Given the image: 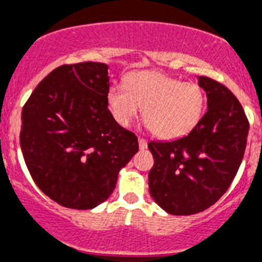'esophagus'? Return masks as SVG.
Instances as JSON below:
<instances>
[{
	"label": "esophagus",
	"mask_w": 262,
	"mask_h": 262,
	"mask_svg": "<svg viewBox=\"0 0 262 262\" xmlns=\"http://www.w3.org/2000/svg\"><path fill=\"white\" fill-rule=\"evenodd\" d=\"M138 145H140V148L141 150H145L146 147H147V141L145 140V138H138Z\"/></svg>",
	"instance_id": "1"
}]
</instances>
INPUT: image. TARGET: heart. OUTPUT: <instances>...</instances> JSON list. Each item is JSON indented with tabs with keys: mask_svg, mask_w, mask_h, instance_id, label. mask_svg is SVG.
Masks as SVG:
<instances>
[{
	"mask_svg": "<svg viewBox=\"0 0 262 262\" xmlns=\"http://www.w3.org/2000/svg\"><path fill=\"white\" fill-rule=\"evenodd\" d=\"M114 119L128 126L140 108L148 129L163 140L179 138L197 126L206 108L201 84L183 82L160 72H133L124 84H114L107 94Z\"/></svg>",
	"mask_w": 262,
	"mask_h": 262,
	"instance_id": "obj_1",
	"label": "heart"
}]
</instances>
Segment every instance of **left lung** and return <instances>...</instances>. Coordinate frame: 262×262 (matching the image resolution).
<instances>
[{
  "label": "left lung",
  "instance_id": "obj_1",
  "mask_svg": "<svg viewBox=\"0 0 262 262\" xmlns=\"http://www.w3.org/2000/svg\"><path fill=\"white\" fill-rule=\"evenodd\" d=\"M207 111L188 136L150 142L154 166L148 189L154 201L173 215L200 213L230 188L242 163L249 122L236 96L222 83L200 77Z\"/></svg>",
  "mask_w": 262,
  "mask_h": 262
}]
</instances>
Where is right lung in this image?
<instances>
[{"mask_svg": "<svg viewBox=\"0 0 262 262\" xmlns=\"http://www.w3.org/2000/svg\"><path fill=\"white\" fill-rule=\"evenodd\" d=\"M108 65H61L40 82L22 110L19 142L30 175L51 200L87 210L114 192L138 140L108 110Z\"/></svg>", "mask_w": 262, "mask_h": 262, "instance_id": "obj_1", "label": "right lung"}]
</instances>
